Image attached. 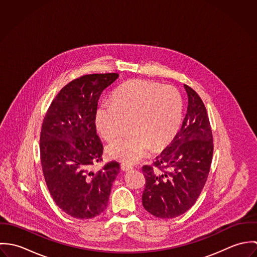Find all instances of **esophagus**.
I'll list each match as a JSON object with an SVG mask.
<instances>
[{"label":"esophagus","mask_w":257,"mask_h":257,"mask_svg":"<svg viewBox=\"0 0 257 257\" xmlns=\"http://www.w3.org/2000/svg\"><path fill=\"white\" fill-rule=\"evenodd\" d=\"M120 169H121L122 171H130V170L133 169V166H132V165H128V164L122 163V164L120 165Z\"/></svg>","instance_id":"34e87169"}]
</instances>
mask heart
Returning <instances> with one entry per match:
<instances>
[{
	"mask_svg": "<svg viewBox=\"0 0 257 257\" xmlns=\"http://www.w3.org/2000/svg\"><path fill=\"white\" fill-rule=\"evenodd\" d=\"M183 102L176 88L147 80H133L118 87L96 110L95 122L105 140L115 138L123 118H131L130 135L110 142V158L134 164L152 149L166 147L177 135L182 121Z\"/></svg>",
	"mask_w": 257,
	"mask_h": 257,
	"instance_id": "obj_1",
	"label": "heart"
}]
</instances>
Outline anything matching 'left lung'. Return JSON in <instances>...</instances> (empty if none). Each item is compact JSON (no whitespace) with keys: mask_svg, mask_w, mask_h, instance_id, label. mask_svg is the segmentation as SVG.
Returning <instances> with one entry per match:
<instances>
[{"mask_svg":"<svg viewBox=\"0 0 257 257\" xmlns=\"http://www.w3.org/2000/svg\"><path fill=\"white\" fill-rule=\"evenodd\" d=\"M184 88L188 107L180 131L156 156L154 167H143L147 179L143 205L148 213L161 219L176 218L195 204L213 158V135L205 105L192 88Z\"/></svg>","mask_w":257,"mask_h":257,"instance_id":"left-lung-1","label":"left lung"}]
</instances>
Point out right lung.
<instances>
[{
	"label": "right lung",
	"mask_w": 257,
	"mask_h": 257,
	"mask_svg": "<svg viewBox=\"0 0 257 257\" xmlns=\"http://www.w3.org/2000/svg\"><path fill=\"white\" fill-rule=\"evenodd\" d=\"M117 78V73L90 74L71 81L42 122L39 147L45 182L56 205L75 219H92L106 210L119 172L115 161L97 173L90 170L103 154L95 122L98 101Z\"/></svg>",
	"instance_id": "add662e5"
}]
</instances>
